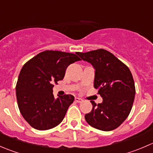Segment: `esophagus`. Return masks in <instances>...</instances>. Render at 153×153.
<instances>
[{
	"mask_svg": "<svg viewBox=\"0 0 153 153\" xmlns=\"http://www.w3.org/2000/svg\"><path fill=\"white\" fill-rule=\"evenodd\" d=\"M75 101L78 103H81L83 101V99H81V98H75Z\"/></svg>",
	"mask_w": 153,
	"mask_h": 153,
	"instance_id": "obj_1",
	"label": "esophagus"
}]
</instances>
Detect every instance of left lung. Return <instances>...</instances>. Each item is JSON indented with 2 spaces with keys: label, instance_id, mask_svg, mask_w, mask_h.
Segmentation results:
<instances>
[{
  "label": "left lung",
  "instance_id": "1",
  "mask_svg": "<svg viewBox=\"0 0 153 153\" xmlns=\"http://www.w3.org/2000/svg\"><path fill=\"white\" fill-rule=\"evenodd\" d=\"M84 61L95 69L94 87L103 98L101 104L91 101L92 109L85 119L102 131L116 129L130 113L135 95L133 77L126 64L104 49L78 52Z\"/></svg>",
  "mask_w": 153,
  "mask_h": 153
}]
</instances>
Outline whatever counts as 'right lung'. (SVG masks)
Segmentation results:
<instances>
[{
	"mask_svg": "<svg viewBox=\"0 0 153 153\" xmlns=\"http://www.w3.org/2000/svg\"><path fill=\"white\" fill-rule=\"evenodd\" d=\"M75 54L46 50L27 61L20 72L16 84L19 110L32 127L47 130L58 126L64 118L74 96L54 97L53 84L65 75L68 66L81 58Z\"/></svg>",
	"mask_w": 153,
	"mask_h": 153,
	"instance_id": "add662e5",
	"label": "right lung"
}]
</instances>
